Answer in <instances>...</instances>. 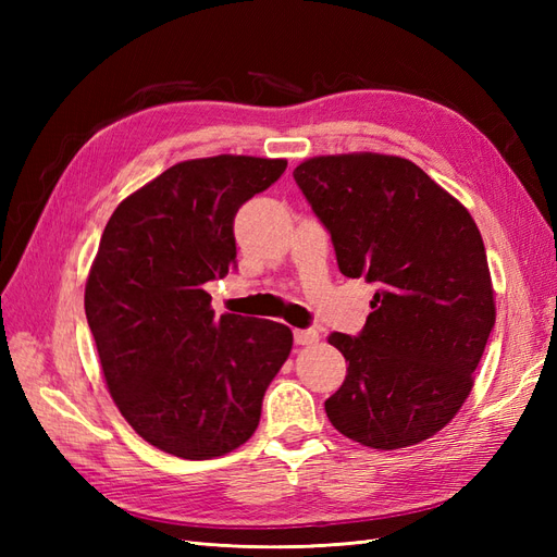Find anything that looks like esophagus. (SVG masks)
Segmentation results:
<instances>
[{
    "label": "esophagus",
    "instance_id": "1",
    "mask_svg": "<svg viewBox=\"0 0 557 557\" xmlns=\"http://www.w3.org/2000/svg\"><path fill=\"white\" fill-rule=\"evenodd\" d=\"M318 339H320V334L315 330H295V342L299 346H313V344H318Z\"/></svg>",
    "mask_w": 557,
    "mask_h": 557
}]
</instances>
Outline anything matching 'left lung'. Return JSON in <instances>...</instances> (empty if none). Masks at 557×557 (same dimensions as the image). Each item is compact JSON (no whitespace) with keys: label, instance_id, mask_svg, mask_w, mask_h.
<instances>
[{"label":"left lung","instance_id":"obj_1","mask_svg":"<svg viewBox=\"0 0 557 557\" xmlns=\"http://www.w3.org/2000/svg\"><path fill=\"white\" fill-rule=\"evenodd\" d=\"M293 176L330 232L339 272L376 285L362 332L327 336L348 362L325 401L330 423L381 450L428 440L460 411L495 327L474 218L395 156L311 158Z\"/></svg>","mask_w":557,"mask_h":557}]
</instances>
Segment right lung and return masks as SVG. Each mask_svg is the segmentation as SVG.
<instances>
[{"label":"right lung","instance_id":"1","mask_svg":"<svg viewBox=\"0 0 557 557\" xmlns=\"http://www.w3.org/2000/svg\"><path fill=\"white\" fill-rule=\"evenodd\" d=\"M285 160L178 162L117 205L86 283L109 393L156 448L211 460L258 430L262 397L293 348L274 320L215 318L205 285L237 267L234 215Z\"/></svg>","mask_w":557,"mask_h":557}]
</instances>
